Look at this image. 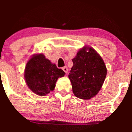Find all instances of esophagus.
Here are the masks:
<instances>
[{
  "instance_id": "1",
  "label": "esophagus",
  "mask_w": 132,
  "mask_h": 132,
  "mask_svg": "<svg viewBox=\"0 0 132 132\" xmlns=\"http://www.w3.org/2000/svg\"><path fill=\"white\" fill-rule=\"evenodd\" d=\"M62 69H63V70L64 71L65 73H66V74H67V73H68V68L66 67V66H64V67H63V68H62Z\"/></svg>"
}]
</instances>
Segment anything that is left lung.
<instances>
[{
  "label": "left lung",
  "mask_w": 132,
  "mask_h": 132,
  "mask_svg": "<svg viewBox=\"0 0 132 132\" xmlns=\"http://www.w3.org/2000/svg\"><path fill=\"white\" fill-rule=\"evenodd\" d=\"M72 61L73 66L68 77L74 94L79 99H91L99 92L105 79V63L101 56L90 47L80 50Z\"/></svg>",
  "instance_id": "1"
}]
</instances>
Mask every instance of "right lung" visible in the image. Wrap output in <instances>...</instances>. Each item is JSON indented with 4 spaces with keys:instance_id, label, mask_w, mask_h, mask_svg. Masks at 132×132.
<instances>
[{
    "instance_id": "obj_1",
    "label": "right lung",
    "mask_w": 132,
    "mask_h": 132,
    "mask_svg": "<svg viewBox=\"0 0 132 132\" xmlns=\"http://www.w3.org/2000/svg\"><path fill=\"white\" fill-rule=\"evenodd\" d=\"M65 72L46 59L43 54H35L27 63L25 81L28 87L39 95H46L55 87L57 79Z\"/></svg>"
}]
</instances>
